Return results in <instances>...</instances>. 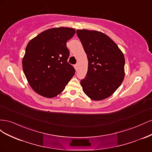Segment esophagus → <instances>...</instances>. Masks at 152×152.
Here are the masks:
<instances>
[{
	"mask_svg": "<svg viewBox=\"0 0 152 152\" xmlns=\"http://www.w3.org/2000/svg\"><path fill=\"white\" fill-rule=\"evenodd\" d=\"M74 67H75V70H76V71H77V70H78V65H77H77H74Z\"/></svg>",
	"mask_w": 152,
	"mask_h": 152,
	"instance_id": "esophagus-1",
	"label": "esophagus"
}]
</instances>
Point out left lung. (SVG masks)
<instances>
[{
	"label": "left lung",
	"instance_id": "obj_1",
	"mask_svg": "<svg viewBox=\"0 0 152 152\" xmlns=\"http://www.w3.org/2000/svg\"><path fill=\"white\" fill-rule=\"evenodd\" d=\"M88 60V70L80 84L89 98L100 101L113 94L122 82L125 58L117 45L101 31L77 30Z\"/></svg>",
	"mask_w": 152,
	"mask_h": 152
}]
</instances>
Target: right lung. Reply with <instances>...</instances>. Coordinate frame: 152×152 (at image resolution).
<instances>
[{
  "instance_id": "obj_1",
  "label": "right lung",
  "mask_w": 152,
  "mask_h": 152,
  "mask_svg": "<svg viewBox=\"0 0 152 152\" xmlns=\"http://www.w3.org/2000/svg\"><path fill=\"white\" fill-rule=\"evenodd\" d=\"M75 34L72 28H53L41 32L27 44L23 70L37 93L51 98L60 94L75 74L67 62L70 52L66 42Z\"/></svg>"
}]
</instances>
